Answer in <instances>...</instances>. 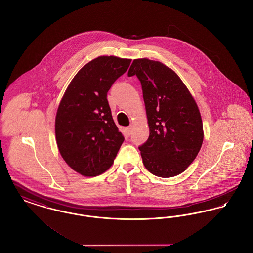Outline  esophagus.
Listing matches in <instances>:
<instances>
[{"label": "esophagus", "mask_w": 253, "mask_h": 253, "mask_svg": "<svg viewBox=\"0 0 253 253\" xmlns=\"http://www.w3.org/2000/svg\"><path fill=\"white\" fill-rule=\"evenodd\" d=\"M126 132H127V135L129 136V135L131 134V130H132V126H127V127L126 128Z\"/></svg>", "instance_id": "34e87169"}]
</instances>
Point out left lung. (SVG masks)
Listing matches in <instances>:
<instances>
[{
    "mask_svg": "<svg viewBox=\"0 0 253 253\" xmlns=\"http://www.w3.org/2000/svg\"><path fill=\"white\" fill-rule=\"evenodd\" d=\"M129 77L140 81L149 137L139 146L146 169L169 178L184 172L203 144V123L193 97L171 68L148 59H136Z\"/></svg>",
    "mask_w": 253,
    "mask_h": 253,
    "instance_id": "8db88e82",
    "label": "left lung"
}]
</instances>
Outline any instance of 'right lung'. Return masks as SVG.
<instances>
[{"label": "right lung", "instance_id": "right-lung-1", "mask_svg": "<svg viewBox=\"0 0 253 253\" xmlns=\"http://www.w3.org/2000/svg\"><path fill=\"white\" fill-rule=\"evenodd\" d=\"M130 62L115 56L94 59L78 71L61 100L55 119L57 146L67 165L84 176L107 171L125 140L107 95Z\"/></svg>", "mask_w": 253, "mask_h": 253}]
</instances>
